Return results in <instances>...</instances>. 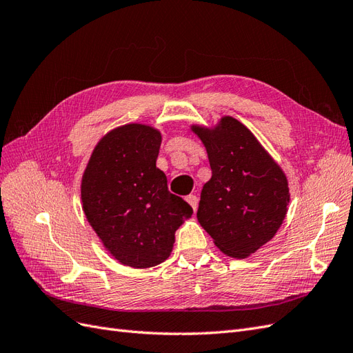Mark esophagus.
Returning <instances> with one entry per match:
<instances>
[{
	"label": "esophagus",
	"mask_w": 353,
	"mask_h": 353,
	"mask_svg": "<svg viewBox=\"0 0 353 353\" xmlns=\"http://www.w3.org/2000/svg\"><path fill=\"white\" fill-rule=\"evenodd\" d=\"M187 201L190 203V206L193 208V210L196 212L197 206H199V199L194 194H190V196H187Z\"/></svg>",
	"instance_id": "esophagus-1"
}]
</instances>
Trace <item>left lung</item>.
<instances>
[{
    "label": "left lung",
    "mask_w": 353,
    "mask_h": 353,
    "mask_svg": "<svg viewBox=\"0 0 353 353\" xmlns=\"http://www.w3.org/2000/svg\"><path fill=\"white\" fill-rule=\"evenodd\" d=\"M205 144L212 178L203 185L197 219L216 248L244 259L281 227L290 201L280 165L256 137L231 116L215 128L193 125Z\"/></svg>",
    "instance_id": "8db88e82"
}]
</instances>
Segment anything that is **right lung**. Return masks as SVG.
<instances>
[{
    "mask_svg": "<svg viewBox=\"0 0 353 353\" xmlns=\"http://www.w3.org/2000/svg\"><path fill=\"white\" fill-rule=\"evenodd\" d=\"M162 135L153 126L128 123L105 134L85 168L82 209L116 261L150 268L169 258L175 231L193 209L169 193L156 168Z\"/></svg>",
    "mask_w": 353,
    "mask_h": 353,
    "instance_id": "1",
    "label": "right lung"
}]
</instances>
